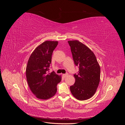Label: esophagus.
<instances>
[{"mask_svg": "<svg viewBox=\"0 0 125 125\" xmlns=\"http://www.w3.org/2000/svg\"><path fill=\"white\" fill-rule=\"evenodd\" d=\"M68 75V73H66V74H62V76L64 77V78H66V77H67V75Z\"/></svg>", "mask_w": 125, "mask_h": 125, "instance_id": "34e87169", "label": "esophagus"}]
</instances>
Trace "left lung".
Segmentation results:
<instances>
[{"label": "left lung", "instance_id": "obj_1", "mask_svg": "<svg viewBox=\"0 0 125 125\" xmlns=\"http://www.w3.org/2000/svg\"><path fill=\"white\" fill-rule=\"evenodd\" d=\"M74 64L79 66L74 74L75 83L70 87V91L77 99H89L95 93L100 81L101 69L94 52L78 40L69 41Z\"/></svg>", "mask_w": 125, "mask_h": 125}]
</instances>
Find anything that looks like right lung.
Returning a JSON list of instances; mask_svg holds the SVG:
<instances>
[{
    "mask_svg": "<svg viewBox=\"0 0 125 125\" xmlns=\"http://www.w3.org/2000/svg\"><path fill=\"white\" fill-rule=\"evenodd\" d=\"M58 42L46 41L39 45L30 56L26 68V77L29 88L39 99L47 100L57 92V85L61 75L48 73L52 56Z\"/></svg>",
    "mask_w": 125,
    "mask_h": 125,
    "instance_id": "right-lung-1",
    "label": "right lung"
}]
</instances>
